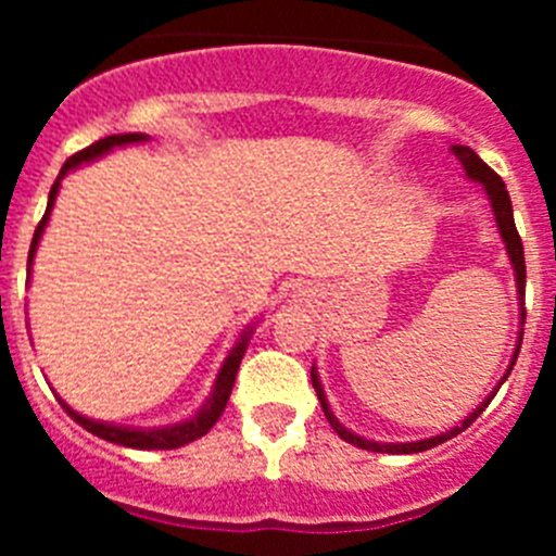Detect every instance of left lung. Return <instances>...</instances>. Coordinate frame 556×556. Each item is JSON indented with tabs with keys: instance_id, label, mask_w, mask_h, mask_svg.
<instances>
[{
	"instance_id": "obj_1",
	"label": "left lung",
	"mask_w": 556,
	"mask_h": 556,
	"mask_svg": "<svg viewBox=\"0 0 556 556\" xmlns=\"http://www.w3.org/2000/svg\"><path fill=\"white\" fill-rule=\"evenodd\" d=\"M451 152H454L456 159L462 161V166L468 169L470 178L479 180V184L484 186V189H488L490 203H493V211H495V223H498V230H501V239L507 242V253H509V258H513L515 278H518V294H520V298H523V294H527V262H523V242H520L518 228H515L513 203H509L507 186H504V180H501L498 175H495V172L490 169V166L484 164V161H481L473 150H470V147H459V144H456V147H451ZM523 317H527V314H523ZM520 339H523V337H520ZM518 353H520V345L515 348L513 365H515V358H518ZM513 365H509V370H513ZM509 370H507V376H509ZM507 376L501 378V384L507 381ZM312 384H314V392H317V397H320V406H323V412H326L331 429L337 431V434L342 437L345 443H353V445H358V448H365V451H378V454H417V451L434 448V445L445 443V440H451V437L459 434L462 429H468V426L473 424L476 417H479L481 412L488 409V404H490V397H488V401H484V404H481L479 409H476L473 415L468 417V420H462V426H456V429L445 431V434H440V437H431V440H420V443L381 445V443H370V440H365V437L351 434V431H348L345 426L339 424L337 417L331 415V409H328V401H326V395H323V387H320V381H317V372H314V367H312ZM495 392H498V390H495Z\"/></svg>"
}]
</instances>
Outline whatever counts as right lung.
Segmentation results:
<instances>
[{
  "instance_id": "1",
  "label": "right lung",
  "mask_w": 556,
  "mask_h": 556,
  "mask_svg": "<svg viewBox=\"0 0 556 556\" xmlns=\"http://www.w3.org/2000/svg\"><path fill=\"white\" fill-rule=\"evenodd\" d=\"M147 136H141V132H122V136H105V139L94 141V144H88L86 150L75 152L72 159L63 164L61 175H58L55 186L49 189V203H47V214L41 217V223H38L36 228V236H33V244H29V255L27 262H33V253H36L38 248V239H41L43 233V225H47L49 219V208H52V203H55V194H58V186H61V178L66 175L68 169H75L77 164H83V161H91L97 159V155H102V152L113 150V147H122V144H132V141H144ZM248 337H250V328L244 331V337L239 339V345L230 351V356L225 358L223 370H219L217 376V384H214V392H211L208 404L203 406V409L198 412V415L191 417V420H186V424H178V426H166V429H152V431H141V429H122V426H108V424H97V420H88V417L77 415V412L68 409L66 404V412L72 417H75L77 424L83 426L86 431H91V434L102 437V440H108V443H116V445H127V448H141V451H169V448H180V445L186 443H194L198 437L208 434V429L219 420V415L225 412V406H228V397H230V390H233V381H236V372H239V365H242V356L244 351H248Z\"/></svg>"
}]
</instances>
